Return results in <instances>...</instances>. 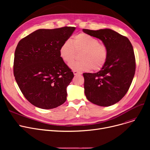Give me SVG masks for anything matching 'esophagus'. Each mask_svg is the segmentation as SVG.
Instances as JSON below:
<instances>
[{"mask_svg":"<svg viewBox=\"0 0 150 150\" xmlns=\"http://www.w3.org/2000/svg\"><path fill=\"white\" fill-rule=\"evenodd\" d=\"M74 74L75 75H81V72H78V71H77V70H74Z\"/></svg>","mask_w":150,"mask_h":150,"instance_id":"esophagus-1","label":"esophagus"}]
</instances>
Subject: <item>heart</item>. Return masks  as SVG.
Here are the masks:
<instances>
[{
    "instance_id": "heart-1",
    "label": "heart",
    "mask_w": 150,
    "mask_h": 150,
    "mask_svg": "<svg viewBox=\"0 0 150 150\" xmlns=\"http://www.w3.org/2000/svg\"><path fill=\"white\" fill-rule=\"evenodd\" d=\"M80 61L70 64V67L77 71L100 70L108 60V50L106 46L88 34L79 33L74 36L71 42L69 40L61 45L59 54L64 62L70 64L75 58L76 52H81Z\"/></svg>"
}]
</instances>
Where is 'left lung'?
<instances>
[{"label":"left lung","instance_id":"obj_1","mask_svg":"<svg viewBox=\"0 0 150 150\" xmlns=\"http://www.w3.org/2000/svg\"><path fill=\"white\" fill-rule=\"evenodd\" d=\"M83 31L100 39L108 50V60L99 72L83 74L85 96L95 105H113L127 93L135 74L132 45L127 37L111 29Z\"/></svg>","mask_w":150,"mask_h":150}]
</instances>
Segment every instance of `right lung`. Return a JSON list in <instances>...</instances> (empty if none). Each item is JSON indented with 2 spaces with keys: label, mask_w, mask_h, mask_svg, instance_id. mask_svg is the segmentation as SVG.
<instances>
[{
  "label": "right lung",
  "mask_w": 150,
  "mask_h": 150,
  "mask_svg": "<svg viewBox=\"0 0 150 150\" xmlns=\"http://www.w3.org/2000/svg\"><path fill=\"white\" fill-rule=\"evenodd\" d=\"M75 28L39 29L19 42L14 53L15 80L33 105L50 109L67 99V87L74 76L59 54L62 44Z\"/></svg>",
  "instance_id": "1"
}]
</instances>
